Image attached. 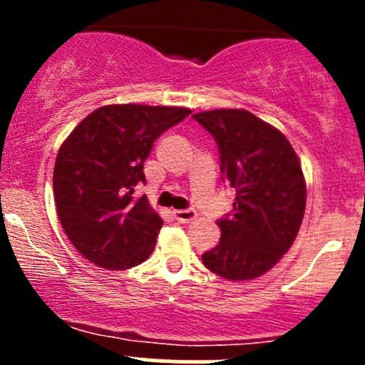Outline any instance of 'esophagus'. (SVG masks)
Instances as JSON below:
<instances>
[{
    "instance_id": "esophagus-1",
    "label": "esophagus",
    "mask_w": 365,
    "mask_h": 365,
    "mask_svg": "<svg viewBox=\"0 0 365 365\" xmlns=\"http://www.w3.org/2000/svg\"><path fill=\"white\" fill-rule=\"evenodd\" d=\"M196 215H197V213L194 212V210H190V208L175 210V212H173V217H175L178 222H190V220L196 219Z\"/></svg>"
}]
</instances>
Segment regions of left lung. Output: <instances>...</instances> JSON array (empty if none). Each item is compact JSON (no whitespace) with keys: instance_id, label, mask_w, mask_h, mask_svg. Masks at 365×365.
Segmentation results:
<instances>
[{"instance_id":"obj_1","label":"left lung","mask_w":365,"mask_h":365,"mask_svg":"<svg viewBox=\"0 0 365 365\" xmlns=\"http://www.w3.org/2000/svg\"><path fill=\"white\" fill-rule=\"evenodd\" d=\"M217 143L222 182L233 187V210L217 220L220 240L203 264L230 281H249L288 252L305 210V182L288 139L244 109L194 114Z\"/></svg>"}]
</instances>
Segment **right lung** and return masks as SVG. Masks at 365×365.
<instances>
[{
    "instance_id": "add662e5",
    "label": "right lung",
    "mask_w": 365,
    "mask_h": 365,
    "mask_svg": "<svg viewBox=\"0 0 365 365\" xmlns=\"http://www.w3.org/2000/svg\"><path fill=\"white\" fill-rule=\"evenodd\" d=\"M190 109L121 104L88 114L61 145L53 189L58 217L73 247L91 263L125 270L148 259L162 219L135 187L160 134Z\"/></svg>"
}]
</instances>
